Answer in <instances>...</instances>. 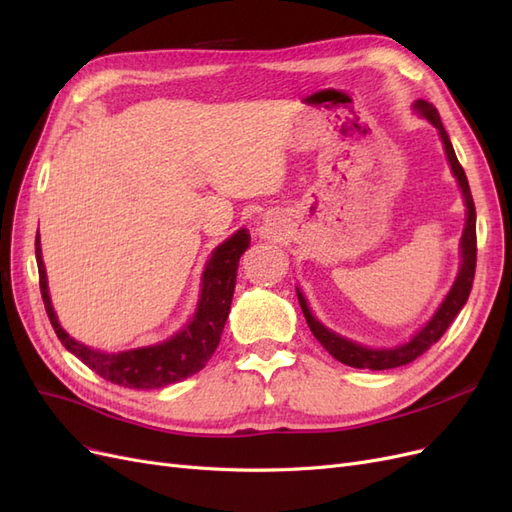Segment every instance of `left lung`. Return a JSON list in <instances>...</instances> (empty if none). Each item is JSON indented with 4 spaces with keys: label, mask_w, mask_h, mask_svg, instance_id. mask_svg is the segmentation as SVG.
<instances>
[{
    "label": "left lung",
    "mask_w": 512,
    "mask_h": 512,
    "mask_svg": "<svg viewBox=\"0 0 512 512\" xmlns=\"http://www.w3.org/2000/svg\"><path fill=\"white\" fill-rule=\"evenodd\" d=\"M414 111L421 113L429 123L438 128L440 136H442V143L446 149V158L451 162L453 168V175L457 177L459 188L463 192V200H466V228H463V235H461V267L457 273V280L451 288V292L446 294V299L442 301V305L438 307V312L433 314V318L425 324V327L418 331L410 342L395 346V348H386V350H374V348H365L361 344H354L350 339L337 335L333 331H329L324 324H320L312 312H309L307 301L303 297V292L297 290V297L301 303V309L305 314L307 320V327L312 329L314 337L318 342L324 346L331 356L339 363L350 365V367H359V369H393V367H401V365H408L412 363L416 356H421L423 352H427L433 344L438 342V339L446 333V329L451 327V322L457 318V314L461 312V307L466 305L468 297H470V290H472V282H474V271H476V209H474V200H472V192H470V185H468V177L463 173V168L455 156V149L451 145V138H448L440 115H438V108L433 106L427 100H416L414 102Z\"/></svg>",
    "instance_id": "8db88e82"
}]
</instances>
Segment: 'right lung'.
Segmentation results:
<instances>
[{
	"label": "right lung",
	"mask_w": 512,
	"mask_h": 512,
	"mask_svg": "<svg viewBox=\"0 0 512 512\" xmlns=\"http://www.w3.org/2000/svg\"><path fill=\"white\" fill-rule=\"evenodd\" d=\"M250 247V232L245 228L215 247L203 271V288L196 314L185 329L156 346L134 348L117 354H106L72 339L55 316L49 297L46 271L42 262L40 235L36 237V262L40 275V292L44 309L59 337V342L81 359L91 371L104 380L126 386V389H160V386L181 382L205 367L220 344L224 324L230 312L232 292L237 282V267L241 254Z\"/></svg>",
	"instance_id": "right-lung-1"
}]
</instances>
